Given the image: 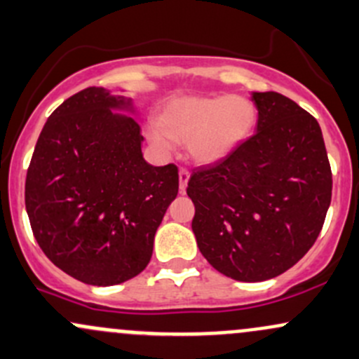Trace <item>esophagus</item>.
Masks as SVG:
<instances>
[{"mask_svg": "<svg viewBox=\"0 0 359 359\" xmlns=\"http://www.w3.org/2000/svg\"><path fill=\"white\" fill-rule=\"evenodd\" d=\"M189 177H191V173H189V170L187 168H180L179 170V187H180V191H186V187H187V182H189Z\"/></svg>", "mask_w": 359, "mask_h": 359, "instance_id": "obj_1", "label": "esophagus"}]
</instances>
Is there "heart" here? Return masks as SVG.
<instances>
[{"label": "heart", "instance_id": "b5f03b06", "mask_svg": "<svg viewBox=\"0 0 359 359\" xmlns=\"http://www.w3.org/2000/svg\"><path fill=\"white\" fill-rule=\"evenodd\" d=\"M255 121L257 110L245 97H177L161 110L160 126L149 129V140L161 149H170L173 141L186 143L192 160L212 163L240 147Z\"/></svg>", "mask_w": 359, "mask_h": 359}]
</instances>
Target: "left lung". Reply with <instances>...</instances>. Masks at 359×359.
Returning <instances> with one entry per match:
<instances>
[{
  "label": "left lung",
  "instance_id": "left-lung-1",
  "mask_svg": "<svg viewBox=\"0 0 359 359\" xmlns=\"http://www.w3.org/2000/svg\"><path fill=\"white\" fill-rule=\"evenodd\" d=\"M257 133L192 172V231L216 271L245 283L293 267L324 226L332 172L318 122L278 92H255Z\"/></svg>",
  "mask_w": 359,
  "mask_h": 359
}]
</instances>
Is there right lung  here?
Instances as JSON below:
<instances>
[{"label": "right lung", "mask_w": 359, "mask_h": 359, "mask_svg": "<svg viewBox=\"0 0 359 359\" xmlns=\"http://www.w3.org/2000/svg\"><path fill=\"white\" fill-rule=\"evenodd\" d=\"M128 104L97 86L66 98L44 124L27 170L25 208L39 247L86 285L140 274L179 192V168L147 163L140 124L110 112Z\"/></svg>", "instance_id": "add662e5"}]
</instances>
